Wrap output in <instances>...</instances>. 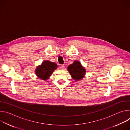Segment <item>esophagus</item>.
Instances as JSON below:
<instances>
[{"mask_svg": "<svg viewBox=\"0 0 130 130\" xmlns=\"http://www.w3.org/2000/svg\"><path fill=\"white\" fill-rule=\"evenodd\" d=\"M60 68H61V69H63L65 68V65H61V66Z\"/></svg>", "mask_w": 130, "mask_h": 130, "instance_id": "esophagus-1", "label": "esophagus"}]
</instances>
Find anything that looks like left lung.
Instances as JSON below:
<instances>
[{"mask_svg":"<svg viewBox=\"0 0 130 130\" xmlns=\"http://www.w3.org/2000/svg\"><path fill=\"white\" fill-rule=\"evenodd\" d=\"M67 69L72 78L77 81L83 78L86 72L84 68L78 61L74 62L73 64L68 67Z\"/></svg>","mask_w":130,"mask_h":130,"instance_id":"1","label":"left lung"}]
</instances>
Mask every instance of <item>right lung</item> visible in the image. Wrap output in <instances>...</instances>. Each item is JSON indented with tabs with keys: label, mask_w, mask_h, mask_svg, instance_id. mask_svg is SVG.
I'll return each mask as SVG.
<instances>
[{
	"label": "right lung",
	"mask_w": 130,
	"mask_h": 130,
	"mask_svg": "<svg viewBox=\"0 0 130 130\" xmlns=\"http://www.w3.org/2000/svg\"><path fill=\"white\" fill-rule=\"evenodd\" d=\"M56 68H57V64L49 61H46L42 63L41 66L37 67L35 73L39 78L46 80L50 77Z\"/></svg>",
	"instance_id": "right-lung-1"
}]
</instances>
